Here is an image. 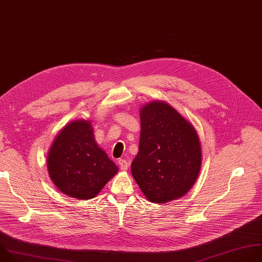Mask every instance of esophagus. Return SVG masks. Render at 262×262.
Returning <instances> with one entry per match:
<instances>
[{"instance_id":"esophagus-1","label":"esophagus","mask_w":262,"mask_h":262,"mask_svg":"<svg viewBox=\"0 0 262 262\" xmlns=\"http://www.w3.org/2000/svg\"><path fill=\"white\" fill-rule=\"evenodd\" d=\"M118 164H119V166H120V169H122V170H127V169H128V163H127L126 160H124V159H119V160H118Z\"/></svg>"}]
</instances>
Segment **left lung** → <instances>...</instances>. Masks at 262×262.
Returning <instances> with one entry per match:
<instances>
[{
    "label": "left lung",
    "instance_id": "1",
    "mask_svg": "<svg viewBox=\"0 0 262 262\" xmlns=\"http://www.w3.org/2000/svg\"><path fill=\"white\" fill-rule=\"evenodd\" d=\"M140 120L139 152L130 166L134 179L151 203L164 204L184 196L202 166L196 129L162 101L142 106Z\"/></svg>",
    "mask_w": 262,
    "mask_h": 262
}]
</instances>
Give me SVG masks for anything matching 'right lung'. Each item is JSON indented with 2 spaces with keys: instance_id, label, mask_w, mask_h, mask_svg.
I'll use <instances>...</instances> for the list:
<instances>
[{
  "instance_id": "obj_1",
  "label": "right lung",
  "mask_w": 262,
  "mask_h": 262,
  "mask_svg": "<svg viewBox=\"0 0 262 262\" xmlns=\"http://www.w3.org/2000/svg\"><path fill=\"white\" fill-rule=\"evenodd\" d=\"M47 169L61 193L83 201L96 198L118 171L97 143L92 121L85 119L59 130L48 151Z\"/></svg>"
}]
</instances>
